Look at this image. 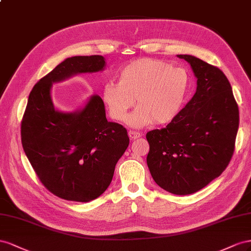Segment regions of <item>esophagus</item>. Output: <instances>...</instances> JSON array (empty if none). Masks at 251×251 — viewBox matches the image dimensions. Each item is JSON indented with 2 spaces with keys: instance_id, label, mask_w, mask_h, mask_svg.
<instances>
[{
  "instance_id": "esophagus-1",
  "label": "esophagus",
  "mask_w": 251,
  "mask_h": 251,
  "mask_svg": "<svg viewBox=\"0 0 251 251\" xmlns=\"http://www.w3.org/2000/svg\"><path fill=\"white\" fill-rule=\"evenodd\" d=\"M128 135H129V138L131 140H135V139H139L141 137V133L130 130V131H128Z\"/></svg>"
}]
</instances>
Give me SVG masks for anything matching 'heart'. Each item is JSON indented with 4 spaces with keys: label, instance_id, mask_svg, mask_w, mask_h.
Returning a JSON list of instances; mask_svg holds the SVG:
<instances>
[{
    "label": "heart",
    "instance_id": "b5f03b06",
    "mask_svg": "<svg viewBox=\"0 0 251 251\" xmlns=\"http://www.w3.org/2000/svg\"><path fill=\"white\" fill-rule=\"evenodd\" d=\"M188 87L187 73L168 63L143 58L127 64L118 74V83L107 82L102 101L109 117L124 121L132 106L139 108L128 123L139 128L149 123L167 124L180 111Z\"/></svg>",
    "mask_w": 251,
    "mask_h": 251
}]
</instances>
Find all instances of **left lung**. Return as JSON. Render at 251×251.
<instances>
[{
  "mask_svg": "<svg viewBox=\"0 0 251 251\" xmlns=\"http://www.w3.org/2000/svg\"><path fill=\"white\" fill-rule=\"evenodd\" d=\"M197 76V91L170 123L146 133L147 165L161 188L191 195L221 176L230 162L239 129V107L220 68L178 54Z\"/></svg>",
  "mask_w": 251,
  "mask_h": 251,
  "instance_id": "obj_1",
  "label": "left lung"
}]
</instances>
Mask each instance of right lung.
I'll return each mask as SVG.
<instances>
[{
	"mask_svg": "<svg viewBox=\"0 0 251 251\" xmlns=\"http://www.w3.org/2000/svg\"><path fill=\"white\" fill-rule=\"evenodd\" d=\"M104 66L102 55L73 56L59 64L33 86L21 123L23 149L35 175L67 201L89 202L102 195L129 138L125 127L107 121L99 96L83 110L64 113L54 109L50 88L53 82Z\"/></svg>",
	"mask_w": 251,
	"mask_h": 251,
	"instance_id": "right-lung-1",
	"label": "right lung"
}]
</instances>
